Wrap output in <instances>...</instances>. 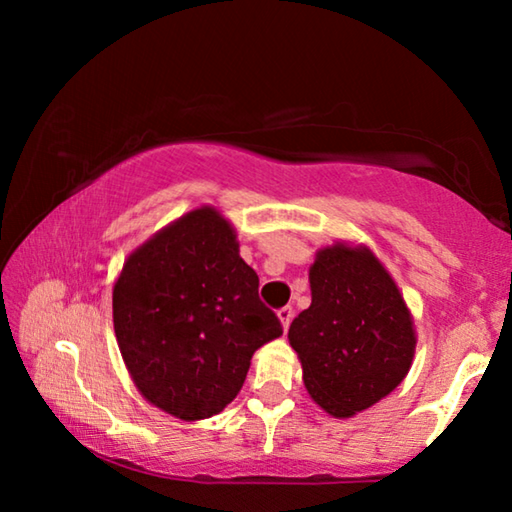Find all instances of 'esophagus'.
<instances>
[{"instance_id": "obj_1", "label": "esophagus", "mask_w": 512, "mask_h": 512, "mask_svg": "<svg viewBox=\"0 0 512 512\" xmlns=\"http://www.w3.org/2000/svg\"><path fill=\"white\" fill-rule=\"evenodd\" d=\"M277 318H280V323L284 329H289L291 325V318H293V307H282L277 309Z\"/></svg>"}]
</instances>
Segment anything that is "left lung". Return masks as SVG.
Masks as SVG:
<instances>
[{
	"mask_svg": "<svg viewBox=\"0 0 512 512\" xmlns=\"http://www.w3.org/2000/svg\"><path fill=\"white\" fill-rule=\"evenodd\" d=\"M309 282L311 305L293 318L291 348L309 395L327 413L348 418L406 377L413 320L393 277L366 248L320 250Z\"/></svg>",
	"mask_w": 512,
	"mask_h": 512,
	"instance_id": "left-lung-1",
	"label": "left lung"
}]
</instances>
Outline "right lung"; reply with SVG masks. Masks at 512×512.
<instances>
[{
	"label": "right lung",
	"instance_id": "right-lung-1",
	"mask_svg": "<svg viewBox=\"0 0 512 512\" xmlns=\"http://www.w3.org/2000/svg\"><path fill=\"white\" fill-rule=\"evenodd\" d=\"M117 343L140 393L180 420L221 413L253 352L282 334L230 223L189 212L128 257L112 291Z\"/></svg>",
	"mask_w": 512,
	"mask_h": 512
}]
</instances>
